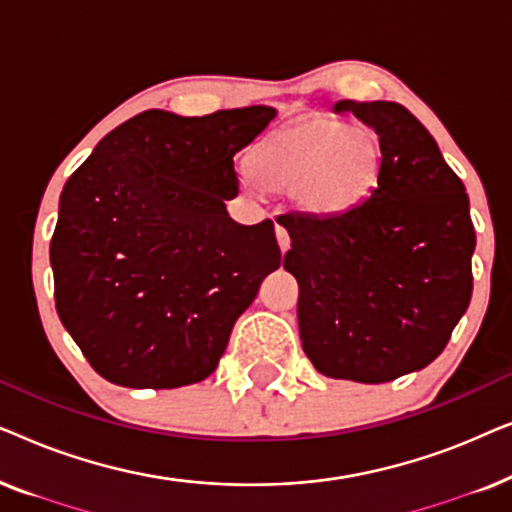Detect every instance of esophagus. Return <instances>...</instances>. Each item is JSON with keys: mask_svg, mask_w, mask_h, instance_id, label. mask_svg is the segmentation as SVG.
Listing matches in <instances>:
<instances>
[{"mask_svg": "<svg viewBox=\"0 0 512 512\" xmlns=\"http://www.w3.org/2000/svg\"><path fill=\"white\" fill-rule=\"evenodd\" d=\"M277 242H279V249H282V254H286L291 247V237H289V233H286V228H282V226H277Z\"/></svg>", "mask_w": 512, "mask_h": 512, "instance_id": "esophagus-1", "label": "esophagus"}]
</instances>
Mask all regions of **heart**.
Segmentation results:
<instances>
[{"mask_svg":"<svg viewBox=\"0 0 512 512\" xmlns=\"http://www.w3.org/2000/svg\"><path fill=\"white\" fill-rule=\"evenodd\" d=\"M384 149L375 130L326 114L279 125L247 158L249 179L272 193L289 191L312 219L352 214L375 191Z\"/></svg>","mask_w":512,"mask_h":512,"instance_id":"obj_1","label":"heart"}]
</instances>
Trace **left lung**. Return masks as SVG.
Returning <instances> with one entry per match:
<instances>
[{"label": "left lung", "instance_id": "8db88e82", "mask_svg": "<svg viewBox=\"0 0 512 512\" xmlns=\"http://www.w3.org/2000/svg\"><path fill=\"white\" fill-rule=\"evenodd\" d=\"M380 137L375 191L340 219L296 216L284 270L321 375L363 384L422 370L443 352L473 293L475 230L461 179L429 130L396 102L342 100Z\"/></svg>", "mask_w": 512, "mask_h": 512}]
</instances>
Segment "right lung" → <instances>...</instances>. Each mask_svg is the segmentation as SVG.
I'll return each instance as SVG.
<instances>
[{
    "label": "right lung",
    "mask_w": 512,
    "mask_h": 512,
    "mask_svg": "<svg viewBox=\"0 0 512 512\" xmlns=\"http://www.w3.org/2000/svg\"><path fill=\"white\" fill-rule=\"evenodd\" d=\"M272 107L111 130L67 179L51 240L55 310L90 366L132 389H174L219 366L230 331L279 268L275 226L235 223L233 156Z\"/></svg>",
    "instance_id": "right-lung-1"
}]
</instances>
